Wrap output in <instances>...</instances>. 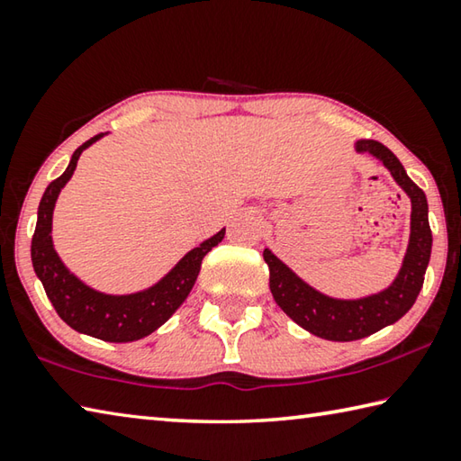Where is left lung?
Segmentation results:
<instances>
[{
	"label": "left lung",
	"instance_id": "1",
	"mask_svg": "<svg viewBox=\"0 0 461 461\" xmlns=\"http://www.w3.org/2000/svg\"><path fill=\"white\" fill-rule=\"evenodd\" d=\"M357 151L370 153L389 169L393 180L411 200V232L401 269L391 285L376 294L362 297H332L312 287L297 273L273 255L269 249L263 251V259L269 267V287L273 300L292 318L297 326L310 334L332 342H352L378 332L394 324L413 308L419 292L423 287L425 271L431 257V229L429 206L425 192L411 180L405 167L394 153L375 140H358Z\"/></svg>",
	"mask_w": 461,
	"mask_h": 461
}]
</instances>
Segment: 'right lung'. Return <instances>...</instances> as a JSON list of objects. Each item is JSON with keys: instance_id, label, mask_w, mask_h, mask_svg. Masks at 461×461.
<instances>
[{"instance_id": "1", "label": "right lung", "mask_w": 461, "mask_h": 461, "mask_svg": "<svg viewBox=\"0 0 461 461\" xmlns=\"http://www.w3.org/2000/svg\"><path fill=\"white\" fill-rule=\"evenodd\" d=\"M107 133H99L85 141L72 153L68 167L60 177L48 184L38 206V222L32 237V265L42 281L48 300L67 324L80 334L99 338L104 342H135L149 336L166 324L174 312L190 295L200 273L202 259L224 239V229L218 230L198 247L185 253L172 269L156 284L133 294H103L80 281L56 253L52 243L54 206L64 185L75 174L77 161L86 148H91Z\"/></svg>"}]
</instances>
